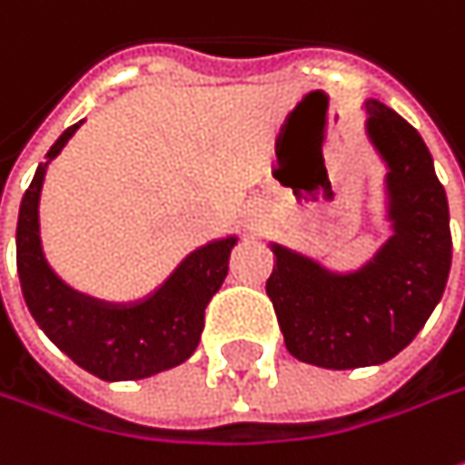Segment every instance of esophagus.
I'll use <instances>...</instances> for the list:
<instances>
[{
    "label": "esophagus",
    "mask_w": 465,
    "mask_h": 465,
    "mask_svg": "<svg viewBox=\"0 0 465 465\" xmlns=\"http://www.w3.org/2000/svg\"><path fill=\"white\" fill-rule=\"evenodd\" d=\"M249 221H254V218H249ZM252 226H254V223H252Z\"/></svg>",
    "instance_id": "esophagus-1"
}]
</instances>
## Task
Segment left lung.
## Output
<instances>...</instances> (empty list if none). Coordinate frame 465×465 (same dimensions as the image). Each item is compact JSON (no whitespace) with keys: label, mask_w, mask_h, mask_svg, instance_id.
I'll list each match as a JSON object with an SVG mask.
<instances>
[{"label":"left lung","mask_w":465,"mask_h":465,"mask_svg":"<svg viewBox=\"0 0 465 465\" xmlns=\"http://www.w3.org/2000/svg\"><path fill=\"white\" fill-rule=\"evenodd\" d=\"M368 134L389 162L393 236L361 272L334 275L288 249L272 247L267 296L288 352L347 371L391 361L424 327L442 298L453 239L445 187L414 125L368 103Z\"/></svg>","instance_id":"obj_1"}]
</instances>
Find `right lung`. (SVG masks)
<instances>
[{
  "label": "right lung",
  "mask_w": 465,
  "mask_h": 465,
  "mask_svg": "<svg viewBox=\"0 0 465 465\" xmlns=\"http://www.w3.org/2000/svg\"><path fill=\"white\" fill-rule=\"evenodd\" d=\"M66 128L48 149L54 159L74 136ZM45 164L25 190L17 218V272L27 309L45 337L79 368L103 381H136L184 362L201 342L205 306L229 272L236 239L213 242L193 252L149 301L113 306L66 288L51 272L38 236V195Z\"/></svg>",
  "instance_id": "add662e5"
}]
</instances>
